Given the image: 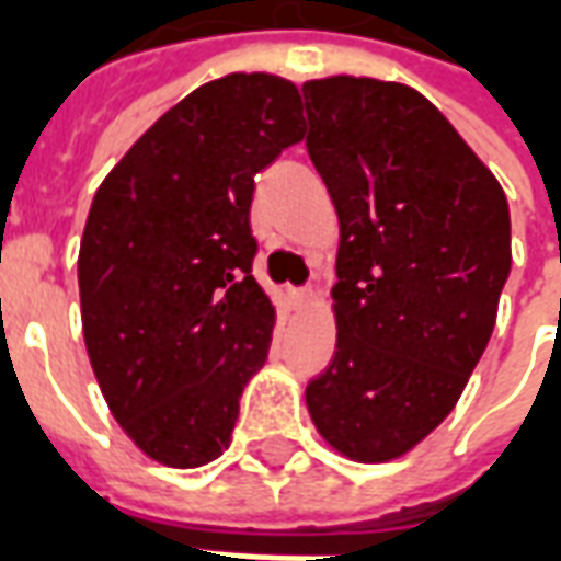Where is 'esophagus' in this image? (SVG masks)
Listing matches in <instances>:
<instances>
[{
  "instance_id": "obj_1",
  "label": "esophagus",
  "mask_w": 561,
  "mask_h": 561,
  "mask_svg": "<svg viewBox=\"0 0 561 561\" xmlns=\"http://www.w3.org/2000/svg\"><path fill=\"white\" fill-rule=\"evenodd\" d=\"M294 304H309L312 300V288H291Z\"/></svg>"
}]
</instances>
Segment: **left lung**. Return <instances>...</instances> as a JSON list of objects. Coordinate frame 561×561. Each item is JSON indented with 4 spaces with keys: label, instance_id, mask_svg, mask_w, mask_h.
<instances>
[{
    "label": "left lung",
    "instance_id": "1",
    "mask_svg": "<svg viewBox=\"0 0 561 561\" xmlns=\"http://www.w3.org/2000/svg\"><path fill=\"white\" fill-rule=\"evenodd\" d=\"M306 149L340 216L336 352L306 385L318 433L357 462L412 450L457 405L511 273L502 185L421 92L304 83Z\"/></svg>",
    "mask_w": 561,
    "mask_h": 561
}]
</instances>
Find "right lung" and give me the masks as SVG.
Instances as JSON below:
<instances>
[{"mask_svg": "<svg viewBox=\"0 0 561 561\" xmlns=\"http://www.w3.org/2000/svg\"><path fill=\"white\" fill-rule=\"evenodd\" d=\"M297 87L228 75L188 92L92 197L80 318L104 400L147 457L195 469L231 445L273 304L252 276L255 176L304 138Z\"/></svg>", "mask_w": 561, "mask_h": 561, "instance_id": "obj_1", "label": "right lung"}]
</instances>
